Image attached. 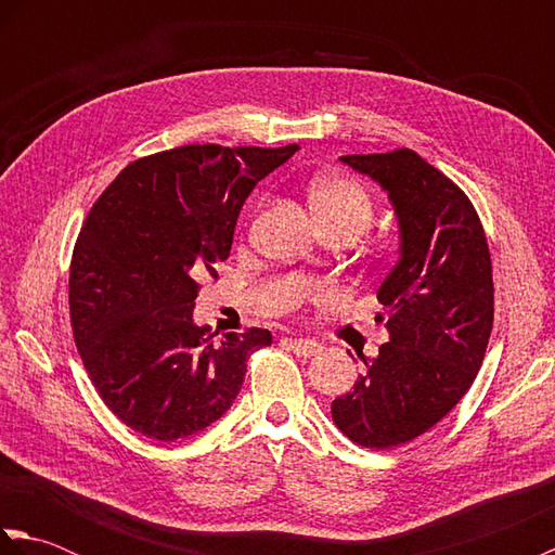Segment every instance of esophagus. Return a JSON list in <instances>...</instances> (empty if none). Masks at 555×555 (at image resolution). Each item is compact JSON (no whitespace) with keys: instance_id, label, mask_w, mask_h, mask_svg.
<instances>
[{"instance_id":"obj_1","label":"esophagus","mask_w":555,"mask_h":555,"mask_svg":"<svg viewBox=\"0 0 555 555\" xmlns=\"http://www.w3.org/2000/svg\"><path fill=\"white\" fill-rule=\"evenodd\" d=\"M286 344L293 352H296L298 358H312L322 350V346L317 344V340H310V338H288Z\"/></svg>"}]
</instances>
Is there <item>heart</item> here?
<instances>
[{"label": "heart", "mask_w": 555, "mask_h": 555, "mask_svg": "<svg viewBox=\"0 0 555 555\" xmlns=\"http://www.w3.org/2000/svg\"><path fill=\"white\" fill-rule=\"evenodd\" d=\"M310 203L324 229L340 227L362 233L374 219V199L367 188L348 176H324L310 188Z\"/></svg>", "instance_id": "obj_1"}]
</instances>
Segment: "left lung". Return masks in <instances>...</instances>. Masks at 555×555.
<instances>
[{
    "mask_svg": "<svg viewBox=\"0 0 555 555\" xmlns=\"http://www.w3.org/2000/svg\"><path fill=\"white\" fill-rule=\"evenodd\" d=\"M340 162L379 181L400 223V259L376 291L391 340L332 403L352 443L384 451L429 431L473 386L493 326L491 253L469 197L417 152Z\"/></svg>",
    "mask_w": 555,
    "mask_h": 555,
    "instance_id": "8db88e82",
    "label": "left lung"
}]
</instances>
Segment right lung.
<instances>
[{"label":"right lung","instance_id":"1","mask_svg":"<svg viewBox=\"0 0 555 555\" xmlns=\"http://www.w3.org/2000/svg\"><path fill=\"white\" fill-rule=\"evenodd\" d=\"M286 147L183 145L140 157L104 188L70 257L68 310L92 386L126 427L155 441L203 431L238 396L267 328L215 340L195 326L199 281L231 253L257 181Z\"/></svg>","mask_w":555,"mask_h":555}]
</instances>
